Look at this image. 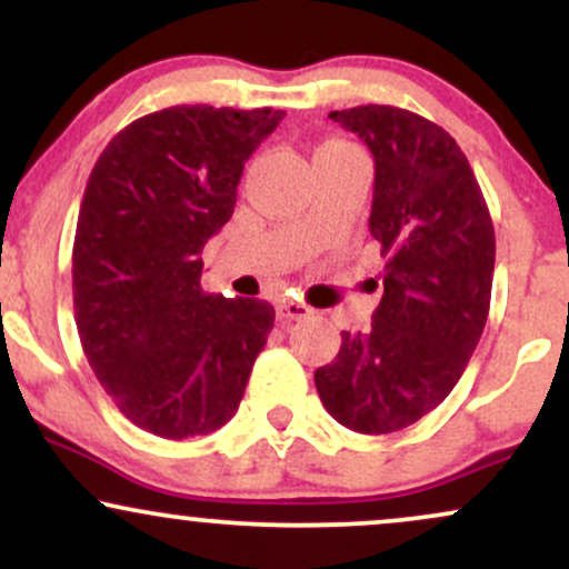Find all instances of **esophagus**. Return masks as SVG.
Wrapping results in <instances>:
<instances>
[{
	"label": "esophagus",
	"instance_id": "esophagus-1",
	"mask_svg": "<svg viewBox=\"0 0 569 569\" xmlns=\"http://www.w3.org/2000/svg\"><path fill=\"white\" fill-rule=\"evenodd\" d=\"M310 307L302 302H293V299H286V302L278 305V321L280 323H291V321H305L310 318Z\"/></svg>",
	"mask_w": 569,
	"mask_h": 569
}]
</instances>
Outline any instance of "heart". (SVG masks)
Wrapping results in <instances>:
<instances>
[{
    "mask_svg": "<svg viewBox=\"0 0 569 569\" xmlns=\"http://www.w3.org/2000/svg\"><path fill=\"white\" fill-rule=\"evenodd\" d=\"M329 147H339V143H329ZM329 147H323V149H329Z\"/></svg>",
    "mask_w": 569,
    "mask_h": 569,
    "instance_id": "heart-1",
    "label": "heart"
}]
</instances>
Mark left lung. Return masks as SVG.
I'll list each match as a JSON object with an SVG mask.
<instances>
[{
	"instance_id": "left-lung-1",
	"label": "left lung",
	"mask_w": 569,
	"mask_h": 569,
	"mask_svg": "<svg viewBox=\"0 0 569 569\" xmlns=\"http://www.w3.org/2000/svg\"><path fill=\"white\" fill-rule=\"evenodd\" d=\"M329 117L375 154L369 230L388 262L369 329L342 331L316 388L339 426L396 433L452 393L479 345L492 293V219L471 162L436 122L377 103Z\"/></svg>"
}]
</instances>
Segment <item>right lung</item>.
Here are the masks:
<instances>
[{
  "label": "right lung",
  "mask_w": 569,
  "mask_h": 569,
  "mask_svg": "<svg viewBox=\"0 0 569 569\" xmlns=\"http://www.w3.org/2000/svg\"><path fill=\"white\" fill-rule=\"evenodd\" d=\"M283 117L162 109L120 130L90 171L71 257L77 331L117 409L160 439L224 426L272 331L264 299L202 291L200 253Z\"/></svg>",
  "instance_id": "add662e5"
}]
</instances>
